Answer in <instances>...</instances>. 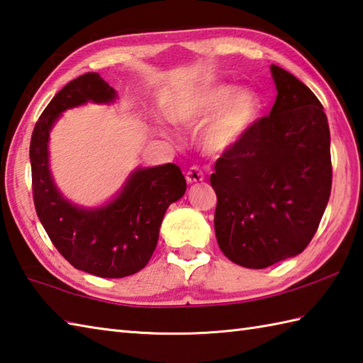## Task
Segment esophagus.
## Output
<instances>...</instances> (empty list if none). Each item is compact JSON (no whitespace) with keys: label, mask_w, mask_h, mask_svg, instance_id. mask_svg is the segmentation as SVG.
I'll return each mask as SVG.
<instances>
[{"label":"esophagus","mask_w":363,"mask_h":363,"mask_svg":"<svg viewBox=\"0 0 363 363\" xmlns=\"http://www.w3.org/2000/svg\"><path fill=\"white\" fill-rule=\"evenodd\" d=\"M186 179L189 184H195V182H201L204 179V173L203 169L198 167V165H194L189 168V172L186 174Z\"/></svg>","instance_id":"34e87169"}]
</instances>
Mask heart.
<instances>
[{"mask_svg": "<svg viewBox=\"0 0 363 363\" xmlns=\"http://www.w3.org/2000/svg\"><path fill=\"white\" fill-rule=\"evenodd\" d=\"M259 111L261 101L253 91L214 84L186 99L173 111V121L184 127H196L212 118L201 135V143L208 152L222 154L247 137Z\"/></svg>", "mask_w": 363, "mask_h": 363, "instance_id": "1", "label": "heart"}]
</instances>
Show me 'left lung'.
Here are the masks:
<instances>
[{
    "mask_svg": "<svg viewBox=\"0 0 363 363\" xmlns=\"http://www.w3.org/2000/svg\"><path fill=\"white\" fill-rule=\"evenodd\" d=\"M277 99L247 137L216 162V236L228 259L264 269L302 253L332 189L330 132L318 97L272 64Z\"/></svg>",
    "mask_w": 363,
    "mask_h": 363,
    "instance_id": "left-lung-1",
    "label": "left lung"
}]
</instances>
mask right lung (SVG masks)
Wrapping results in <instances>:
<instances>
[{
    "instance_id": "obj_1",
    "label": "right lung",
    "mask_w": 363,
    "mask_h": 363,
    "mask_svg": "<svg viewBox=\"0 0 363 363\" xmlns=\"http://www.w3.org/2000/svg\"><path fill=\"white\" fill-rule=\"evenodd\" d=\"M116 91L96 72L80 75L56 94L34 125L30 145L33 200L50 240L78 271L123 279L141 271L157 247L168 206L186 194L174 163L138 168L108 204L82 209L66 201L48 168V135L62 111L86 102L110 104Z\"/></svg>"
}]
</instances>
